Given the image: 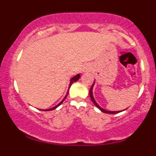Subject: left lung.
<instances>
[{"mask_svg":"<svg viewBox=\"0 0 156 156\" xmlns=\"http://www.w3.org/2000/svg\"><path fill=\"white\" fill-rule=\"evenodd\" d=\"M93 85H94V83H93V84H92V87H91V89H90V90H89V95H90V98H91V100H92V102H93V103H94V105H96L97 107H98V108L100 109V110L101 111V112H104V113H107V114H117V113H119V112H121L122 111H119V112H109V111H106V110H105V109H103V108H102L101 106H100L98 104V103H96V101H95V100L94 99V97H93V94H92V88H93Z\"/></svg>","mask_w":156,"mask_h":156,"instance_id":"1","label":"left lung"}]
</instances>
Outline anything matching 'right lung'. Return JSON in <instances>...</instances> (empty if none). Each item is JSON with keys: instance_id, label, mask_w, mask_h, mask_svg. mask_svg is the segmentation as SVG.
<instances>
[{"instance_id": "1", "label": "right lung", "mask_w": 156, "mask_h": 156, "mask_svg": "<svg viewBox=\"0 0 156 156\" xmlns=\"http://www.w3.org/2000/svg\"><path fill=\"white\" fill-rule=\"evenodd\" d=\"M80 74H78V75H77V76H74L73 77V78H72V79H71V80H70V84H69V88H70V87H71V85H72V84L74 83V82H76V81H77V80H78V79H79L80 78ZM68 92H69V90H68ZM67 94H68V92H67ZM67 95L65 96V98H64V100L63 101H62V102H60L59 103H58V105H55V106H54L53 107V108H50V109H47V110H44V111H51V110H53V109H55V108H56L58 106H59V105L62 104V102H63L64 100L66 99V98H67Z\"/></svg>"}]
</instances>
